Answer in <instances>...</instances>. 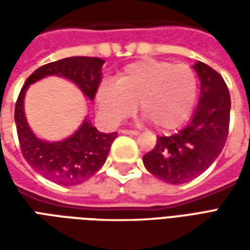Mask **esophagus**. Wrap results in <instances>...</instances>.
<instances>
[{
  "label": "esophagus",
  "instance_id": "obj_1",
  "mask_svg": "<svg viewBox=\"0 0 250 250\" xmlns=\"http://www.w3.org/2000/svg\"><path fill=\"white\" fill-rule=\"evenodd\" d=\"M120 132L125 134V135H139V131L136 130H122Z\"/></svg>",
  "mask_w": 250,
  "mask_h": 250
}]
</instances>
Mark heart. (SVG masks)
Returning <instances> with one entry per match:
<instances>
[{
  "instance_id": "b5f03b06",
  "label": "heart",
  "mask_w": 250,
  "mask_h": 250,
  "mask_svg": "<svg viewBox=\"0 0 250 250\" xmlns=\"http://www.w3.org/2000/svg\"><path fill=\"white\" fill-rule=\"evenodd\" d=\"M197 93V76L190 66L148 59L125 66L116 83H103L96 103L102 116L112 125L131 116L139 103L142 114L157 130L171 131L188 120Z\"/></svg>"
}]
</instances>
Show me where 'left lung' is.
Listing matches in <instances>:
<instances>
[{
    "instance_id": "8db88e82",
    "label": "left lung",
    "mask_w": 250,
    "mask_h": 250,
    "mask_svg": "<svg viewBox=\"0 0 250 250\" xmlns=\"http://www.w3.org/2000/svg\"><path fill=\"white\" fill-rule=\"evenodd\" d=\"M193 68L201 95L190 123L174 135L158 136L155 147L143 157L145 167L167 184H185L201 175L218 158L228 138L230 95L225 82L204 62Z\"/></svg>"
}]
</instances>
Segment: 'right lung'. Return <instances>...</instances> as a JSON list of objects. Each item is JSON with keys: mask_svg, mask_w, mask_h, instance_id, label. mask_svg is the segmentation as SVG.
I'll list each match as a JSON object with an SVG mask.
<instances>
[{"mask_svg": "<svg viewBox=\"0 0 250 250\" xmlns=\"http://www.w3.org/2000/svg\"><path fill=\"white\" fill-rule=\"evenodd\" d=\"M104 60L98 57H66L36 69L25 82L14 108L20 147L25 161L42 177L64 186L79 185L91 178L102 168L107 159L116 132L104 134L84 119L75 134L59 142H46L35 135L26 122L24 99L30 84L46 76H62L76 84L83 95L95 99L102 82Z\"/></svg>", "mask_w": 250, "mask_h": 250, "instance_id": "obj_1", "label": "right lung"}]
</instances>
